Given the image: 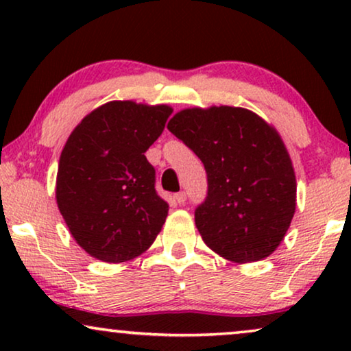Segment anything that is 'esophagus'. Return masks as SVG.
Listing matches in <instances>:
<instances>
[{"label": "esophagus", "mask_w": 351, "mask_h": 351, "mask_svg": "<svg viewBox=\"0 0 351 351\" xmlns=\"http://www.w3.org/2000/svg\"><path fill=\"white\" fill-rule=\"evenodd\" d=\"M176 201L179 204H184L185 201H186V193H185V191H179V193L176 195Z\"/></svg>", "instance_id": "esophagus-1"}]
</instances>
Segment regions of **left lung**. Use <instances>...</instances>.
<instances>
[{
    "label": "left lung",
    "mask_w": 351,
    "mask_h": 351,
    "mask_svg": "<svg viewBox=\"0 0 351 351\" xmlns=\"http://www.w3.org/2000/svg\"><path fill=\"white\" fill-rule=\"evenodd\" d=\"M167 129L203 161L208 196L195 210L203 241L230 262L276 251L295 213V174L285 142L251 110L185 108Z\"/></svg>",
    "instance_id": "1"
}]
</instances>
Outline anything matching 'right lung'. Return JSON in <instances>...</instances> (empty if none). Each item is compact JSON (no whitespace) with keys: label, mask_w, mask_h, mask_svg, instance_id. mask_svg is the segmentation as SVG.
<instances>
[{"label":"right lung","mask_w":351,"mask_h":351,"mask_svg":"<svg viewBox=\"0 0 351 351\" xmlns=\"http://www.w3.org/2000/svg\"><path fill=\"white\" fill-rule=\"evenodd\" d=\"M172 113L167 105L112 100L81 119L60 153L59 210L89 256L119 263L152 246L169 206L155 190L145 152Z\"/></svg>","instance_id":"1"}]
</instances>
